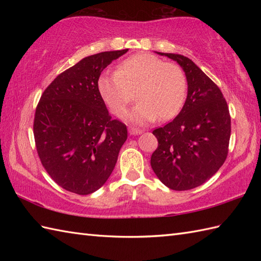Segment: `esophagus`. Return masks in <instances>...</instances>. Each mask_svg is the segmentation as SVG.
Here are the masks:
<instances>
[{
	"instance_id": "34e87169",
	"label": "esophagus",
	"mask_w": 261,
	"mask_h": 261,
	"mask_svg": "<svg viewBox=\"0 0 261 261\" xmlns=\"http://www.w3.org/2000/svg\"><path fill=\"white\" fill-rule=\"evenodd\" d=\"M143 132V130L140 129H137V127H130L129 129V134L132 136H136V135H141Z\"/></svg>"
}]
</instances>
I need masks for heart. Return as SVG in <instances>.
<instances>
[{
	"label": "heart",
	"mask_w": 261,
	"mask_h": 261,
	"mask_svg": "<svg viewBox=\"0 0 261 261\" xmlns=\"http://www.w3.org/2000/svg\"><path fill=\"white\" fill-rule=\"evenodd\" d=\"M97 88L116 116L125 113L136 93L138 103L126 118L132 123L146 124L157 118L173 119L179 112L186 98L187 79L177 64L140 53L124 59L116 71H104L98 77Z\"/></svg>",
	"instance_id": "1"
}]
</instances>
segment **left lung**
<instances>
[{"label":"left lung","mask_w":261,"mask_h":261,"mask_svg":"<svg viewBox=\"0 0 261 261\" xmlns=\"http://www.w3.org/2000/svg\"><path fill=\"white\" fill-rule=\"evenodd\" d=\"M175 60L185 71L187 97L176 118L154 129L158 140L151 168L164 185L188 191L210 179L225 162L231 118L222 92L190 58L157 53Z\"/></svg>","instance_id":"8db88e82"}]
</instances>
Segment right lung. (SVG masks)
Returning a JSON list of instances; mask_svg holds the SVG:
<instances>
[{
    "instance_id": "obj_1",
    "label": "right lung",
    "mask_w": 261,
    "mask_h": 261,
    "mask_svg": "<svg viewBox=\"0 0 261 261\" xmlns=\"http://www.w3.org/2000/svg\"><path fill=\"white\" fill-rule=\"evenodd\" d=\"M126 51L83 58L51 82L37 105L33 135L38 156L66 191L88 195L102 187L114 169L127 130L111 118L97 81L103 69Z\"/></svg>"
}]
</instances>
